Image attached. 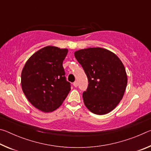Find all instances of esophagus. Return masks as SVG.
Masks as SVG:
<instances>
[{
  "label": "esophagus",
  "mask_w": 151,
  "mask_h": 151,
  "mask_svg": "<svg viewBox=\"0 0 151 151\" xmlns=\"http://www.w3.org/2000/svg\"><path fill=\"white\" fill-rule=\"evenodd\" d=\"M73 85H74V86H75V87H77V86H78V83H77V82H76V81L74 82Z\"/></svg>",
  "instance_id": "obj_1"
}]
</instances>
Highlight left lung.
Instances as JSON below:
<instances>
[{
	"label": "left lung",
	"instance_id": "8db88e82",
	"mask_svg": "<svg viewBox=\"0 0 151 151\" xmlns=\"http://www.w3.org/2000/svg\"><path fill=\"white\" fill-rule=\"evenodd\" d=\"M75 57L88 78V88L83 93L86 108L99 115L112 111L122 100L127 85L122 61L111 51L100 47L78 50Z\"/></svg>",
	"mask_w": 151,
	"mask_h": 151
}]
</instances>
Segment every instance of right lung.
<instances>
[{
	"label": "right lung",
	"mask_w": 151,
	"mask_h": 151,
	"mask_svg": "<svg viewBox=\"0 0 151 151\" xmlns=\"http://www.w3.org/2000/svg\"><path fill=\"white\" fill-rule=\"evenodd\" d=\"M67 48L48 46L30 57L21 73L24 94L33 106L44 112L58 109L70 91L63 66Z\"/></svg>",
	"instance_id": "add662e5"
}]
</instances>
